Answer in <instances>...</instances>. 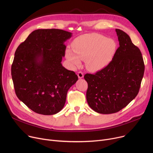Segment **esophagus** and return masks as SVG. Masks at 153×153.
Wrapping results in <instances>:
<instances>
[{
    "label": "esophagus",
    "instance_id": "esophagus-1",
    "mask_svg": "<svg viewBox=\"0 0 153 153\" xmlns=\"http://www.w3.org/2000/svg\"><path fill=\"white\" fill-rule=\"evenodd\" d=\"M77 76H78V77H79V79L83 78V77H84V74H83V72H81V71H79V72H78V73H77Z\"/></svg>",
    "mask_w": 153,
    "mask_h": 153
}]
</instances>
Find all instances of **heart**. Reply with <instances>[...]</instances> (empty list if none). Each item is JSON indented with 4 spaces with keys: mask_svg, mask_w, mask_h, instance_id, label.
Wrapping results in <instances>:
<instances>
[{
    "mask_svg": "<svg viewBox=\"0 0 153 153\" xmlns=\"http://www.w3.org/2000/svg\"><path fill=\"white\" fill-rule=\"evenodd\" d=\"M72 50H66V57L74 66L85 60L87 68L98 71L107 67L113 59L117 49L114 39L97 33H88L75 38L71 44Z\"/></svg>",
    "mask_w": 153,
    "mask_h": 153,
    "instance_id": "heart-1",
    "label": "heart"
}]
</instances>
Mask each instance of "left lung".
<instances>
[{
  "mask_svg": "<svg viewBox=\"0 0 153 153\" xmlns=\"http://www.w3.org/2000/svg\"><path fill=\"white\" fill-rule=\"evenodd\" d=\"M119 45L108 65L94 74H86V99L89 107L102 114H114L138 95L144 72L139 48L123 31L116 29Z\"/></svg>",
  "mask_w": 153,
  "mask_h": 153,
  "instance_id": "8db88e82",
  "label": "left lung"
}]
</instances>
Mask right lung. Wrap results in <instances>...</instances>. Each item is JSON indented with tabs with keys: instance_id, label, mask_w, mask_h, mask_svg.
I'll use <instances>...</instances> for the list:
<instances>
[{
	"instance_id": "1",
	"label": "right lung",
	"mask_w": 153,
	"mask_h": 153,
	"mask_svg": "<svg viewBox=\"0 0 153 153\" xmlns=\"http://www.w3.org/2000/svg\"><path fill=\"white\" fill-rule=\"evenodd\" d=\"M71 32L59 29L33 31L17 48L11 68L17 97L37 114L51 115L64 106L67 92L78 80L64 68L67 39Z\"/></svg>"
}]
</instances>
